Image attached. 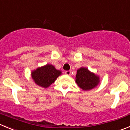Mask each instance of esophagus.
Listing matches in <instances>:
<instances>
[{
    "label": "esophagus",
    "mask_w": 130,
    "mask_h": 130,
    "mask_svg": "<svg viewBox=\"0 0 130 130\" xmlns=\"http://www.w3.org/2000/svg\"><path fill=\"white\" fill-rule=\"evenodd\" d=\"M71 72L70 71H67L65 72V74L67 75V76H70V75H71Z\"/></svg>",
    "instance_id": "34e87169"
}]
</instances>
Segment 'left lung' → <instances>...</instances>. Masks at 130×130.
I'll list each match as a JSON object with an SVG mask.
<instances>
[{
  "instance_id": "left-lung-1",
  "label": "left lung",
  "mask_w": 130,
  "mask_h": 130,
  "mask_svg": "<svg viewBox=\"0 0 130 130\" xmlns=\"http://www.w3.org/2000/svg\"><path fill=\"white\" fill-rule=\"evenodd\" d=\"M76 82L83 90H90L98 85L99 77L87 68L81 67L77 71Z\"/></svg>"
}]
</instances>
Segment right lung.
<instances>
[{
	"instance_id": "add662e5",
	"label": "right lung",
	"mask_w": 130,
	"mask_h": 130,
	"mask_svg": "<svg viewBox=\"0 0 130 130\" xmlns=\"http://www.w3.org/2000/svg\"><path fill=\"white\" fill-rule=\"evenodd\" d=\"M61 74V71L49 64L38 67L31 72V76L35 83L43 88L49 87Z\"/></svg>"
}]
</instances>
